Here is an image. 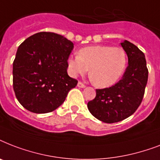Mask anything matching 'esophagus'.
I'll use <instances>...</instances> for the list:
<instances>
[{
    "label": "esophagus",
    "mask_w": 160,
    "mask_h": 160,
    "mask_svg": "<svg viewBox=\"0 0 160 160\" xmlns=\"http://www.w3.org/2000/svg\"><path fill=\"white\" fill-rule=\"evenodd\" d=\"M77 86H78V87H79V88H85V85H84V84H83V83L80 82V81H79V82H78Z\"/></svg>",
    "instance_id": "obj_1"
}]
</instances>
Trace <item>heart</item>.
<instances>
[{"mask_svg":"<svg viewBox=\"0 0 160 160\" xmlns=\"http://www.w3.org/2000/svg\"><path fill=\"white\" fill-rule=\"evenodd\" d=\"M69 72L73 76L83 75L89 70L90 80L98 87L114 85L124 75L127 55L121 47L97 45L86 46L78 51L76 56L67 60Z\"/></svg>","mask_w":160,"mask_h":160,"instance_id":"obj_1","label":"heart"}]
</instances>
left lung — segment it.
Returning <instances> with one entry per match:
<instances>
[{
	"label": "left lung",
	"mask_w": 160,
	"mask_h": 160,
	"mask_svg": "<svg viewBox=\"0 0 160 160\" xmlns=\"http://www.w3.org/2000/svg\"><path fill=\"white\" fill-rule=\"evenodd\" d=\"M128 56V67L119 82L111 87L96 90V96L88 102L93 116L105 123H116L136 111L141 104L148 81L144 54L128 41L121 42Z\"/></svg>",
	"instance_id": "8db88e82"
}]
</instances>
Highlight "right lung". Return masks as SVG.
Here are the masks:
<instances>
[{"label": "right lung", "mask_w": 160, "mask_h": 160, "mask_svg": "<svg viewBox=\"0 0 160 160\" xmlns=\"http://www.w3.org/2000/svg\"><path fill=\"white\" fill-rule=\"evenodd\" d=\"M74 44L53 32H39L22 42L13 62V89L27 110L45 114L62 105L78 81L67 74Z\"/></svg>", "instance_id": "1"}]
</instances>
